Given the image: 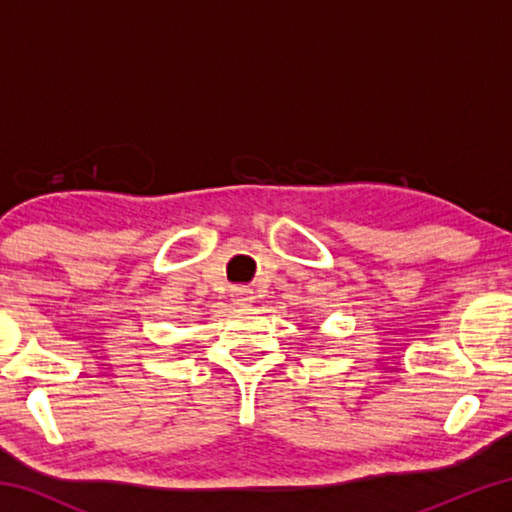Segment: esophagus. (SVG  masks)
I'll return each instance as SVG.
<instances>
[{
	"label": "esophagus",
	"instance_id": "1",
	"mask_svg": "<svg viewBox=\"0 0 512 512\" xmlns=\"http://www.w3.org/2000/svg\"><path fill=\"white\" fill-rule=\"evenodd\" d=\"M232 302L239 307H248L250 302H253V293H250L248 289H237L235 293H232Z\"/></svg>",
	"mask_w": 512,
	"mask_h": 512
}]
</instances>
